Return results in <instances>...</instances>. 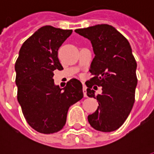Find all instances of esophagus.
<instances>
[{
	"label": "esophagus",
	"mask_w": 154,
	"mask_h": 154,
	"mask_svg": "<svg viewBox=\"0 0 154 154\" xmlns=\"http://www.w3.org/2000/svg\"><path fill=\"white\" fill-rule=\"evenodd\" d=\"M82 91H83L84 97H87V87H86V86H83V88H82Z\"/></svg>",
	"instance_id": "1"
}]
</instances>
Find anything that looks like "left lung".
I'll list each match as a JSON object with an SVG mask.
<instances>
[{"mask_svg": "<svg viewBox=\"0 0 154 154\" xmlns=\"http://www.w3.org/2000/svg\"><path fill=\"white\" fill-rule=\"evenodd\" d=\"M75 32L91 40L95 54L89 69L93 77L86 82L87 95L96 99L92 87L102 90L97 96L99 106L88 116V121L98 131L116 130L129 116L135 100L137 63L129 41L113 26L105 24Z\"/></svg>", "mask_w": 154, "mask_h": 154, "instance_id": "left-lung-1", "label": "left lung"}]
</instances>
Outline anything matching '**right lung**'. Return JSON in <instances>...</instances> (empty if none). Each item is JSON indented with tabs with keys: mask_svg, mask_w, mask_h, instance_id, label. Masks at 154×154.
Masks as SVG:
<instances>
[{
	"mask_svg": "<svg viewBox=\"0 0 154 154\" xmlns=\"http://www.w3.org/2000/svg\"><path fill=\"white\" fill-rule=\"evenodd\" d=\"M72 33L50 25L35 32L20 49L15 62L17 100L26 121L42 134L63 128L69 107L83 97L82 84L72 78L62 90L54 82V71L63 70L57 51Z\"/></svg>",
	"mask_w": 154,
	"mask_h": 154,
	"instance_id": "1",
	"label": "right lung"
}]
</instances>
